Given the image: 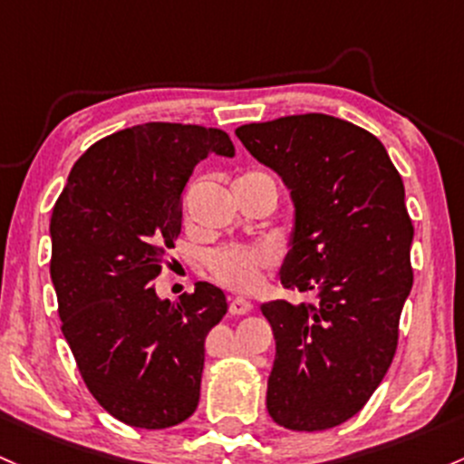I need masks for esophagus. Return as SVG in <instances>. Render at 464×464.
<instances>
[{
  "instance_id": "esophagus-1",
  "label": "esophagus",
  "mask_w": 464,
  "mask_h": 464,
  "mask_svg": "<svg viewBox=\"0 0 464 464\" xmlns=\"http://www.w3.org/2000/svg\"><path fill=\"white\" fill-rule=\"evenodd\" d=\"M253 310V304L244 297H231L228 302V313L231 314H248Z\"/></svg>"
}]
</instances>
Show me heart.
<instances>
[{
	"instance_id": "heart-1",
	"label": "heart",
	"mask_w": 464,
	"mask_h": 464,
	"mask_svg": "<svg viewBox=\"0 0 464 464\" xmlns=\"http://www.w3.org/2000/svg\"><path fill=\"white\" fill-rule=\"evenodd\" d=\"M242 178H268L262 171H251ZM208 271L218 282L233 290H251L262 279L264 268L275 264V253L268 246H222L208 253Z\"/></svg>"
}]
</instances>
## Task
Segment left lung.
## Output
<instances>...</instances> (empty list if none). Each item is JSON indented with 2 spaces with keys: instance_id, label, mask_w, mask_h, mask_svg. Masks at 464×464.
<instances>
[{
  "instance_id": "8db88e82",
  "label": "left lung",
  "mask_w": 464,
  "mask_h": 464,
  "mask_svg": "<svg viewBox=\"0 0 464 464\" xmlns=\"http://www.w3.org/2000/svg\"><path fill=\"white\" fill-rule=\"evenodd\" d=\"M236 134L290 191L295 222L279 279L314 297L262 304L275 337L268 414L286 430H330L361 411L394 359L414 282L403 180L383 142L328 114Z\"/></svg>"
}]
</instances>
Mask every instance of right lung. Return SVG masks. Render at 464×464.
I'll list each match as a JSON object with an SVG mask.
<instances>
[{
  "label": "right lung",
  "mask_w": 464,
  "mask_h": 464,
  "mask_svg": "<svg viewBox=\"0 0 464 464\" xmlns=\"http://www.w3.org/2000/svg\"><path fill=\"white\" fill-rule=\"evenodd\" d=\"M233 158L227 131L145 123L105 136L70 171L50 220V277L63 337L99 405L140 430L187 420L200 401L208 330L227 314L218 286L156 295L180 236V196L207 156Z\"/></svg>",
  "instance_id": "1"
}]
</instances>
